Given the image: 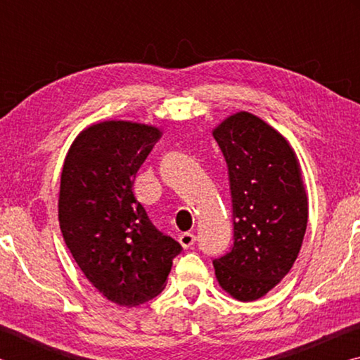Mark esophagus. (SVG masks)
<instances>
[{
  "mask_svg": "<svg viewBox=\"0 0 360 360\" xmlns=\"http://www.w3.org/2000/svg\"><path fill=\"white\" fill-rule=\"evenodd\" d=\"M179 243L184 249L192 248V245L195 243V235L191 233V231H184V233L179 236Z\"/></svg>",
  "mask_w": 360,
  "mask_h": 360,
  "instance_id": "esophagus-1",
  "label": "esophagus"
}]
</instances>
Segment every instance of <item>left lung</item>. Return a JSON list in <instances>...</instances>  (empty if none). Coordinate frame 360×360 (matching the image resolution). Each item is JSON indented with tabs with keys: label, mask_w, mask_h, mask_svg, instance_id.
<instances>
[{
	"label": "left lung",
	"mask_w": 360,
	"mask_h": 360,
	"mask_svg": "<svg viewBox=\"0 0 360 360\" xmlns=\"http://www.w3.org/2000/svg\"><path fill=\"white\" fill-rule=\"evenodd\" d=\"M212 136L227 162L233 210V246L212 265L229 295L252 302L300 252L308 222L300 163L288 139L251 112L230 115Z\"/></svg>",
	"instance_id": "obj_1"
}]
</instances>
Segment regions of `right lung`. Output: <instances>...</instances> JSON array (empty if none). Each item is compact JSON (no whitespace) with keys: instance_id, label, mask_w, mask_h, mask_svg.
<instances>
[{"instance_id":"right-lung-1","label":"right lung","mask_w":360,"mask_h":360,"mask_svg":"<svg viewBox=\"0 0 360 360\" xmlns=\"http://www.w3.org/2000/svg\"><path fill=\"white\" fill-rule=\"evenodd\" d=\"M157 127L105 120L79 133L60 179L58 221L85 278L109 302L136 307L160 294L182 248L150 222L133 193Z\"/></svg>"}]
</instances>
